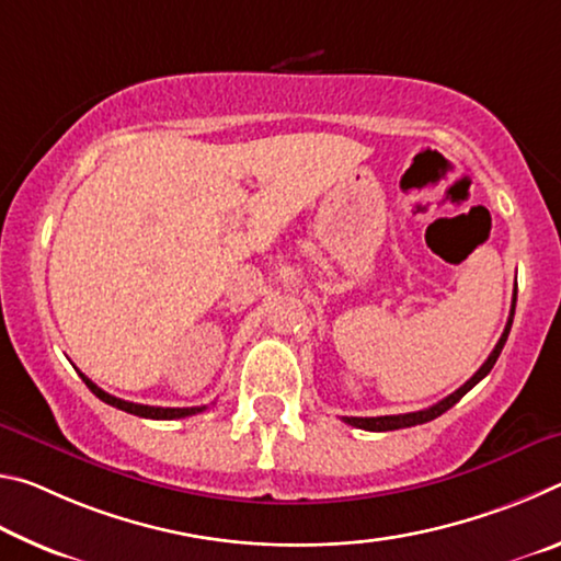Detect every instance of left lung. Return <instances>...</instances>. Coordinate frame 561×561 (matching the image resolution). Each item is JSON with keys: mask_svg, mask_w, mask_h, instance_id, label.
Listing matches in <instances>:
<instances>
[{"mask_svg": "<svg viewBox=\"0 0 561 561\" xmlns=\"http://www.w3.org/2000/svg\"><path fill=\"white\" fill-rule=\"evenodd\" d=\"M515 304H517V291H515V297H512V309H510L507 327H505V331H502V336H500V341H497V346L492 348V354L488 356L485 364H482V366L478 368V371H474V376L470 378V381H468V383H462V386L458 388V391L450 393L448 398H443L440 403H435V405H431V408H425V411L403 413V415H378V417H354V415L348 417V415H346V417H344V423L354 425V428H360V431H376V433H383V431L411 428V425L428 423V421H433V417L443 415L445 411H448V408H453L455 403H458L460 398H462L465 393H468L474 383H480L482 378H485V376L492 371V366H495V360H497V356H500V351H502V346H505V341H507V336H510L512 317H515Z\"/></svg>", "mask_w": 561, "mask_h": 561, "instance_id": "1", "label": "left lung"}]
</instances>
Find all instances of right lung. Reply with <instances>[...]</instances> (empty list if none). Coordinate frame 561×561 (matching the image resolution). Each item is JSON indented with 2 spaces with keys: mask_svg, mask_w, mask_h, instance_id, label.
I'll list each match as a JSON object with an SVG mask.
<instances>
[{
  "mask_svg": "<svg viewBox=\"0 0 561 561\" xmlns=\"http://www.w3.org/2000/svg\"><path fill=\"white\" fill-rule=\"evenodd\" d=\"M83 378V383L91 388V393L101 398L103 403H108L113 408H118V411H126L133 415H140V417H153V421H173V417H187V415H195V413H203L207 405H193V408H158V405H140V403H130V401H123V398L111 396L106 391H101V388L89 381L87 376L79 374Z\"/></svg>",
  "mask_w": 561,
  "mask_h": 561,
  "instance_id": "1",
  "label": "right lung"
}]
</instances>
